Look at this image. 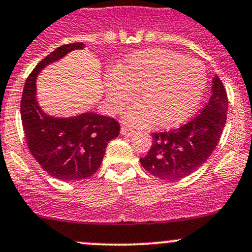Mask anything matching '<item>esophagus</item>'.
Here are the masks:
<instances>
[{
    "instance_id": "obj_1",
    "label": "esophagus",
    "mask_w": 252,
    "mask_h": 252,
    "mask_svg": "<svg viewBox=\"0 0 252 252\" xmlns=\"http://www.w3.org/2000/svg\"><path fill=\"white\" fill-rule=\"evenodd\" d=\"M121 133L122 135H126V136H130V135H133L135 133V130L134 129L129 128L128 126H122Z\"/></svg>"
}]
</instances>
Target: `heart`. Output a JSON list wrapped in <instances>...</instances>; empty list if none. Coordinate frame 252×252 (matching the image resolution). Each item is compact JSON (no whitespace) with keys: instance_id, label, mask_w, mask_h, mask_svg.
Wrapping results in <instances>:
<instances>
[{"instance_id":"b5f03b06","label":"heart","mask_w":252,"mask_h":252,"mask_svg":"<svg viewBox=\"0 0 252 252\" xmlns=\"http://www.w3.org/2000/svg\"><path fill=\"white\" fill-rule=\"evenodd\" d=\"M205 86L203 63L169 49L134 54L107 78L108 99L116 111L133 99V91H139L142 102L133 106L126 119L140 126L157 121L169 128L185 122L199 104Z\"/></svg>"}]
</instances>
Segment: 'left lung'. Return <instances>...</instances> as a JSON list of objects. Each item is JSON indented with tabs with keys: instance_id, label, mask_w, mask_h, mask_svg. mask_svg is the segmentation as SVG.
I'll list each match as a JSON object with an SVG mask.
<instances>
[{
	"instance_id": "obj_1",
	"label": "left lung",
	"mask_w": 252,
	"mask_h": 252,
	"mask_svg": "<svg viewBox=\"0 0 252 252\" xmlns=\"http://www.w3.org/2000/svg\"><path fill=\"white\" fill-rule=\"evenodd\" d=\"M228 111V97L219 76L213 79L211 96L203 110L176 129L152 133V146L140 163L161 180L184 179L202 166L220 141Z\"/></svg>"
}]
</instances>
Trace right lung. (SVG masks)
<instances>
[{
	"mask_svg": "<svg viewBox=\"0 0 252 252\" xmlns=\"http://www.w3.org/2000/svg\"><path fill=\"white\" fill-rule=\"evenodd\" d=\"M83 48L82 42L58 47L37 63L26 78L21 95V123L29 150L44 171L62 181L84 180L96 173L108 142L121 130L115 118L94 112L54 118L37 104L36 78L39 71L71 50Z\"/></svg>",
	"mask_w": 252,
	"mask_h": 252,
	"instance_id": "1",
	"label": "right lung"
}]
</instances>
